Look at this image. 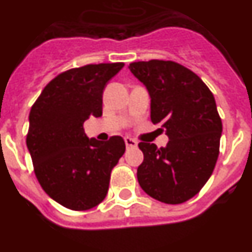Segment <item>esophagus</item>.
<instances>
[{"mask_svg":"<svg viewBox=\"0 0 252 252\" xmlns=\"http://www.w3.org/2000/svg\"><path fill=\"white\" fill-rule=\"evenodd\" d=\"M124 142H126V146L128 149H129V147H136L137 146L136 141L133 138H130V137H126V138H124Z\"/></svg>","mask_w":252,"mask_h":252,"instance_id":"1","label":"esophagus"}]
</instances>
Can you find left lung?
Masks as SVG:
<instances>
[{
  "label": "left lung",
  "instance_id": "1",
  "mask_svg": "<svg viewBox=\"0 0 252 252\" xmlns=\"http://www.w3.org/2000/svg\"><path fill=\"white\" fill-rule=\"evenodd\" d=\"M129 70L149 91L151 122L169 137L160 149L138 143V183L158 201L182 204L200 192L217 164L223 126L215 98L201 78L174 61H138Z\"/></svg>",
  "mask_w": 252,
  "mask_h": 252
}]
</instances>
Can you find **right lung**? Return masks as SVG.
I'll return each instance as SVG.
<instances>
[{"label":"right lung","instance_id":"right-lung-1","mask_svg":"<svg viewBox=\"0 0 252 252\" xmlns=\"http://www.w3.org/2000/svg\"><path fill=\"white\" fill-rule=\"evenodd\" d=\"M123 63L91 64L59 74L32 106L27 146L43 191L70 210H88L103 201L114 166L126 152L120 136L101 142L88 138L83 123L102 115L106 83Z\"/></svg>","mask_w":252,"mask_h":252}]
</instances>
